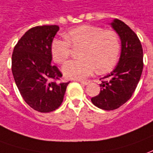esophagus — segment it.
Wrapping results in <instances>:
<instances>
[{
    "mask_svg": "<svg viewBox=\"0 0 153 153\" xmlns=\"http://www.w3.org/2000/svg\"><path fill=\"white\" fill-rule=\"evenodd\" d=\"M78 82H79V83H81L82 85H88L89 83H90V80H78Z\"/></svg>",
    "mask_w": 153,
    "mask_h": 153,
    "instance_id": "1",
    "label": "esophagus"
}]
</instances>
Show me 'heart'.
Returning <instances> with one entry per match:
<instances>
[{
	"mask_svg": "<svg viewBox=\"0 0 153 153\" xmlns=\"http://www.w3.org/2000/svg\"><path fill=\"white\" fill-rule=\"evenodd\" d=\"M64 38L65 40L56 38L52 42L51 54L55 63H64L71 54V48H81L79 53L80 59L68 61L63 65V74L68 79H84L95 68L99 74H105L117 63L120 44L119 37L114 31L82 25L67 32Z\"/></svg>",
	"mask_w": 153,
	"mask_h": 153,
	"instance_id": "1",
	"label": "heart"
}]
</instances>
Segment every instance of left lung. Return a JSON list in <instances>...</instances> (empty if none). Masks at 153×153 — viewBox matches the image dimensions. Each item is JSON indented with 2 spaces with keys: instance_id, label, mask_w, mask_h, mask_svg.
<instances>
[{
  "instance_id": "8db88e82",
  "label": "left lung",
  "mask_w": 153,
  "mask_h": 153,
  "mask_svg": "<svg viewBox=\"0 0 153 153\" xmlns=\"http://www.w3.org/2000/svg\"><path fill=\"white\" fill-rule=\"evenodd\" d=\"M111 25L121 41L120 59L115 69L100 79V92L91 98L95 106L105 111L116 110L130 100L143 69V51L137 35L119 19Z\"/></svg>"
}]
</instances>
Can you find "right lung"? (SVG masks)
<instances>
[{
  "mask_svg": "<svg viewBox=\"0 0 153 153\" xmlns=\"http://www.w3.org/2000/svg\"><path fill=\"white\" fill-rule=\"evenodd\" d=\"M59 30L57 25L29 29L16 44L11 70L22 97L31 108L51 112L62 104L69 84L59 83L62 73L51 63V44Z\"/></svg>",
  "mask_w": 153,
  "mask_h": 153,
  "instance_id": "right-lung-1",
  "label": "right lung"
}]
</instances>
